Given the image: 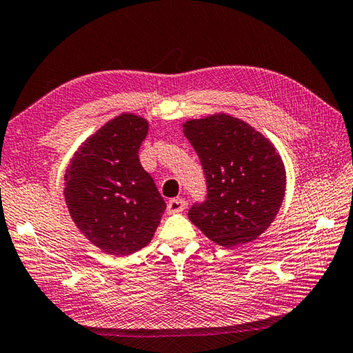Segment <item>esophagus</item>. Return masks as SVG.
Segmentation results:
<instances>
[{
	"instance_id": "esophagus-1",
	"label": "esophagus",
	"mask_w": 353,
	"mask_h": 353,
	"mask_svg": "<svg viewBox=\"0 0 353 353\" xmlns=\"http://www.w3.org/2000/svg\"><path fill=\"white\" fill-rule=\"evenodd\" d=\"M185 208V201L183 198H174L170 199L169 204H168V212L169 214H179V212H183Z\"/></svg>"
}]
</instances>
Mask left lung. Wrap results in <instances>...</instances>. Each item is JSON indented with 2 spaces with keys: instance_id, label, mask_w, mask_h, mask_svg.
Returning a JSON list of instances; mask_svg holds the SVG:
<instances>
[{
  "instance_id": "obj_1",
  "label": "left lung",
  "mask_w": 353,
  "mask_h": 353,
  "mask_svg": "<svg viewBox=\"0 0 353 353\" xmlns=\"http://www.w3.org/2000/svg\"><path fill=\"white\" fill-rule=\"evenodd\" d=\"M183 134L201 161L208 199L189 219L223 248L254 241L280 210L285 169L275 145L243 119L215 114L188 119Z\"/></svg>"
}]
</instances>
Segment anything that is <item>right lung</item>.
I'll return each instance as SVG.
<instances>
[{"mask_svg":"<svg viewBox=\"0 0 353 353\" xmlns=\"http://www.w3.org/2000/svg\"><path fill=\"white\" fill-rule=\"evenodd\" d=\"M148 119L121 114L79 145L64 175L72 221L104 254L145 248L165 210L154 179L138 158Z\"/></svg>","mask_w":353,"mask_h":353,"instance_id":"obj_1","label":"right lung"}]
</instances>
